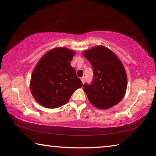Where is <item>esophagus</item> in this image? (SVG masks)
Wrapping results in <instances>:
<instances>
[{"label": "esophagus", "instance_id": "esophagus-1", "mask_svg": "<svg viewBox=\"0 0 156 156\" xmlns=\"http://www.w3.org/2000/svg\"><path fill=\"white\" fill-rule=\"evenodd\" d=\"M80 80L82 81V83H83V84H84V77H82L80 78Z\"/></svg>", "mask_w": 156, "mask_h": 156}]
</instances>
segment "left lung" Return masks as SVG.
Returning <instances> with one entry per match:
<instances>
[{
    "mask_svg": "<svg viewBox=\"0 0 156 156\" xmlns=\"http://www.w3.org/2000/svg\"><path fill=\"white\" fill-rule=\"evenodd\" d=\"M83 54L90 62L94 73L91 84L83 86L90 103L104 110L119 103L127 87L126 71L120 60L102 45L84 50Z\"/></svg>",
    "mask_w": 156,
    "mask_h": 156,
    "instance_id": "1",
    "label": "left lung"
}]
</instances>
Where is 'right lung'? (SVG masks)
<instances>
[{
    "instance_id": "right-lung-1",
    "label": "right lung",
    "mask_w": 156,
    "mask_h": 156,
    "mask_svg": "<svg viewBox=\"0 0 156 156\" xmlns=\"http://www.w3.org/2000/svg\"><path fill=\"white\" fill-rule=\"evenodd\" d=\"M76 51L67 47H56L45 53L34 67L30 87L34 99L41 106L55 109L69 100L83 83L71 62Z\"/></svg>"
}]
</instances>
